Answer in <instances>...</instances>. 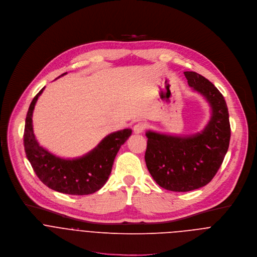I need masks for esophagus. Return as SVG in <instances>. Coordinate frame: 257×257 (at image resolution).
<instances>
[{
  "instance_id": "34e87169",
  "label": "esophagus",
  "mask_w": 257,
  "mask_h": 257,
  "mask_svg": "<svg viewBox=\"0 0 257 257\" xmlns=\"http://www.w3.org/2000/svg\"><path fill=\"white\" fill-rule=\"evenodd\" d=\"M147 128V123L144 121H139L138 123L135 124L134 126V133L136 134H141Z\"/></svg>"
}]
</instances>
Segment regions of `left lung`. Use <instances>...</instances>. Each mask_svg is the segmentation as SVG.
<instances>
[{
    "label": "left lung",
    "instance_id": "1",
    "mask_svg": "<svg viewBox=\"0 0 257 257\" xmlns=\"http://www.w3.org/2000/svg\"><path fill=\"white\" fill-rule=\"evenodd\" d=\"M188 85L202 94L212 106V117L200 134L180 138L148 132L145 161L161 187L190 191L207 185L220 169L229 148L231 127L226 101L208 79L184 72Z\"/></svg>",
    "mask_w": 257,
    "mask_h": 257
}]
</instances>
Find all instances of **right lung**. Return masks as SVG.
<instances>
[{
    "label": "right lung",
    "mask_w": 257,
    "mask_h": 257,
    "mask_svg": "<svg viewBox=\"0 0 257 257\" xmlns=\"http://www.w3.org/2000/svg\"><path fill=\"white\" fill-rule=\"evenodd\" d=\"M43 89L35 95L27 111L23 135L26 157L37 177L47 187L67 194H91L107 181L116 154L132 135V130L110 134L82 158L65 160L56 157L38 145L32 128V112Z\"/></svg>",
    "instance_id": "obj_1"
}]
</instances>
